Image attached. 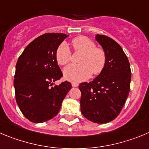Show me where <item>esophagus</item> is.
Returning <instances> with one entry per match:
<instances>
[{"instance_id": "1", "label": "esophagus", "mask_w": 149, "mask_h": 149, "mask_svg": "<svg viewBox=\"0 0 149 149\" xmlns=\"http://www.w3.org/2000/svg\"><path fill=\"white\" fill-rule=\"evenodd\" d=\"M72 86H73V87H78V86H79V84H78V83H76V82H72Z\"/></svg>"}]
</instances>
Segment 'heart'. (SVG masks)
<instances>
[{
    "mask_svg": "<svg viewBox=\"0 0 149 149\" xmlns=\"http://www.w3.org/2000/svg\"><path fill=\"white\" fill-rule=\"evenodd\" d=\"M75 52L82 53L79 65H69L63 70L66 79L73 82H80L88 79L91 74L98 75L104 70L107 62L106 54L101 48L86 37H75L72 40ZM56 59L59 65H65L71 61L72 54L70 48L65 42L58 46L56 51Z\"/></svg>",
    "mask_w": 149,
    "mask_h": 149,
    "instance_id": "heart-1",
    "label": "heart"
}]
</instances>
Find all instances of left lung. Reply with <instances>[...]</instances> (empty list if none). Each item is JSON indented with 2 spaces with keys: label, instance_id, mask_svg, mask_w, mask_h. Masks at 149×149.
I'll list each match as a JSON object with an SVG mask.
<instances>
[{
  "label": "left lung",
  "instance_id": "obj_1",
  "mask_svg": "<svg viewBox=\"0 0 149 149\" xmlns=\"http://www.w3.org/2000/svg\"><path fill=\"white\" fill-rule=\"evenodd\" d=\"M95 40L106 54L104 70L90 82L79 84L81 112L87 120L106 123L116 118L130 90L131 69L127 56L118 43L97 34Z\"/></svg>",
  "mask_w": 149,
  "mask_h": 149
}]
</instances>
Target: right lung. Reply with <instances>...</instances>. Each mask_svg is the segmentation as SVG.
<instances>
[{
  "label": "right lung",
  "instance_id": "1",
  "mask_svg": "<svg viewBox=\"0 0 149 149\" xmlns=\"http://www.w3.org/2000/svg\"><path fill=\"white\" fill-rule=\"evenodd\" d=\"M68 35L47 33L33 40L16 64L14 86L17 104L26 118L40 123L59 113L71 84L54 82L63 76L56 59V51Z\"/></svg>",
  "mask_w": 149,
  "mask_h": 149
}]
</instances>
